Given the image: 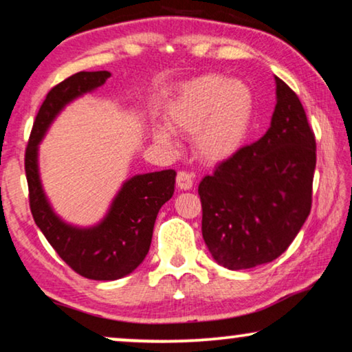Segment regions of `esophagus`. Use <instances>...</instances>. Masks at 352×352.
Wrapping results in <instances>:
<instances>
[{
  "instance_id": "obj_1",
  "label": "esophagus",
  "mask_w": 352,
  "mask_h": 352,
  "mask_svg": "<svg viewBox=\"0 0 352 352\" xmlns=\"http://www.w3.org/2000/svg\"><path fill=\"white\" fill-rule=\"evenodd\" d=\"M176 186L179 187L181 190H189L190 187L194 186L192 175H189L187 171H179V173H177V177H176Z\"/></svg>"
}]
</instances>
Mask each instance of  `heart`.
<instances>
[{
	"instance_id": "obj_1",
	"label": "heart",
	"mask_w": 352,
	"mask_h": 352,
	"mask_svg": "<svg viewBox=\"0 0 352 352\" xmlns=\"http://www.w3.org/2000/svg\"><path fill=\"white\" fill-rule=\"evenodd\" d=\"M255 118V94L244 80L205 74L182 84L166 108V122L175 132L194 135V150L204 162L220 163L244 147ZM155 140L175 150L177 142L165 126L153 131Z\"/></svg>"
}]
</instances>
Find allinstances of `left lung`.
I'll return each mask as SVG.
<instances>
[{
  "instance_id": "obj_1",
  "label": "left lung",
  "mask_w": 352,
  "mask_h": 352,
  "mask_svg": "<svg viewBox=\"0 0 352 352\" xmlns=\"http://www.w3.org/2000/svg\"><path fill=\"white\" fill-rule=\"evenodd\" d=\"M275 84L268 131L199 184L204 241L228 270L280 257L310 213L316 137L298 95L276 76Z\"/></svg>"
}]
</instances>
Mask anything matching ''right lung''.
Instances as JSON below:
<instances>
[{
    "label": "right lung",
    "mask_w": 352,
    "mask_h": 352,
    "mask_svg": "<svg viewBox=\"0 0 352 352\" xmlns=\"http://www.w3.org/2000/svg\"><path fill=\"white\" fill-rule=\"evenodd\" d=\"M109 76L108 71H82L53 87L35 118L25 150L30 212L36 226L72 270L98 281L120 280L144 262L155 220L162 205L173 197L176 182L175 170L129 177L113 197L104 217L92 226L71 225L53 210L40 177L38 145L67 104L95 92Z\"/></svg>",
    "instance_id": "obj_1"
}]
</instances>
